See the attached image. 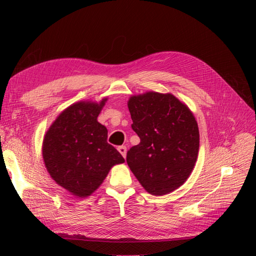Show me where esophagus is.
<instances>
[{"instance_id": "esophagus-1", "label": "esophagus", "mask_w": 256, "mask_h": 256, "mask_svg": "<svg viewBox=\"0 0 256 256\" xmlns=\"http://www.w3.org/2000/svg\"><path fill=\"white\" fill-rule=\"evenodd\" d=\"M118 152L122 154V156L125 158L126 157V154H127V148H126V146H120L118 147Z\"/></svg>"}]
</instances>
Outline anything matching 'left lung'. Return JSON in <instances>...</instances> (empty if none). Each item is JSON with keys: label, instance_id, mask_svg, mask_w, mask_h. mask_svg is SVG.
I'll use <instances>...</instances> for the list:
<instances>
[{"label": "left lung", "instance_id": "left-lung-1", "mask_svg": "<svg viewBox=\"0 0 256 256\" xmlns=\"http://www.w3.org/2000/svg\"><path fill=\"white\" fill-rule=\"evenodd\" d=\"M128 108L131 128L140 143L127 152L131 171L152 196H164L182 186L198 158V122L188 106L172 94L148 92L132 96Z\"/></svg>", "mask_w": 256, "mask_h": 256}]
</instances>
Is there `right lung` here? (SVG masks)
<instances>
[{
	"label": "right lung",
	"instance_id": "add662e5",
	"mask_svg": "<svg viewBox=\"0 0 256 256\" xmlns=\"http://www.w3.org/2000/svg\"><path fill=\"white\" fill-rule=\"evenodd\" d=\"M106 99L99 104H74L60 114L44 138L42 156L51 177L74 196L94 192L114 164L125 162L108 143V130L97 122Z\"/></svg>",
	"mask_w": 256,
	"mask_h": 256
}]
</instances>
